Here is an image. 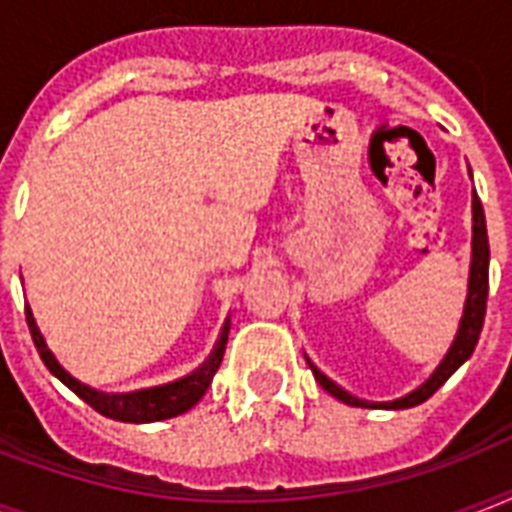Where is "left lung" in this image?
I'll use <instances>...</instances> for the list:
<instances>
[{"label":"left lung","mask_w":512,"mask_h":512,"mask_svg":"<svg viewBox=\"0 0 512 512\" xmlns=\"http://www.w3.org/2000/svg\"><path fill=\"white\" fill-rule=\"evenodd\" d=\"M486 297H489V236H486V217L484 207H481V199L473 193V263H470V281H468V300H465V313H462L460 332L454 337L452 348L446 353V358L441 361L433 377H430L425 385L409 393V396L398 398V401H388V404H369V401H361V398L350 396L348 390H342L337 382H332L327 374L321 372L319 366H311L313 377L321 382V388L332 393L335 398L345 401L350 406H366V409H409V406H417L422 401H428L433 393H436L441 385H444L449 377H452L457 369H460L465 361L470 358V353L476 350L478 335L484 329V316H486Z\"/></svg>","instance_id":"8db88e82"}]
</instances>
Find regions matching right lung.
<instances>
[{"label": "right lung", "mask_w": 512, "mask_h": 512, "mask_svg": "<svg viewBox=\"0 0 512 512\" xmlns=\"http://www.w3.org/2000/svg\"><path fill=\"white\" fill-rule=\"evenodd\" d=\"M26 321L28 329H31V337H34V345L42 356L44 366L50 369L55 377H58L63 385L74 390L76 396L87 401V404L100 412L103 417H111V420H122V422H159V420H170V417H177V414L188 412L196 401H199L204 393H207L209 382L215 377L217 366L223 361L225 353V342H228V329H231V321H225L223 332H220V340H217L212 356L204 361V364L196 369L193 374L183 377V380L170 382V385H162V388H148V390H135V393H103V390H95L90 385H84L68 374L60 361L55 358L47 342H44L42 332L36 327V319L31 308L26 303Z\"/></svg>", "instance_id": "add662e5"}]
</instances>
